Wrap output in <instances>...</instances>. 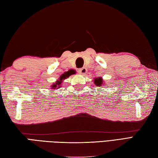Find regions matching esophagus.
<instances>
[{"label":"esophagus","mask_w":158,"mask_h":158,"mask_svg":"<svg viewBox=\"0 0 158 158\" xmlns=\"http://www.w3.org/2000/svg\"><path fill=\"white\" fill-rule=\"evenodd\" d=\"M79 73L81 74H83V75H84V74L86 73L87 72V69L85 68H79V69L78 70Z\"/></svg>","instance_id":"1"}]
</instances>
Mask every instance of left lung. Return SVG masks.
Returning <instances> with one entry per match:
<instances>
[{"instance_id":"8db88e82","label":"left lung","mask_w":158,"mask_h":158,"mask_svg":"<svg viewBox=\"0 0 158 158\" xmlns=\"http://www.w3.org/2000/svg\"><path fill=\"white\" fill-rule=\"evenodd\" d=\"M94 84H95L97 86H100V85H102V84H103L102 79L101 78V77H99V78H96L94 81Z\"/></svg>"}]
</instances>
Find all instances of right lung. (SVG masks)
<instances>
[{"label":"right lung","instance_id":"obj_1","mask_svg":"<svg viewBox=\"0 0 158 158\" xmlns=\"http://www.w3.org/2000/svg\"><path fill=\"white\" fill-rule=\"evenodd\" d=\"M73 74V73H72L71 71H68V72H66V73H65L64 74H63L60 77L59 81H57L56 82V84H54L52 85V88H54H54H56L57 86H58V88L61 87V82H62V80L66 79L67 77H68L70 75H71V74Z\"/></svg>","mask_w":158,"mask_h":158}]
</instances>
